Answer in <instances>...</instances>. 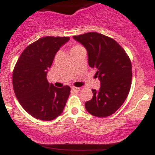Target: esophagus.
Wrapping results in <instances>:
<instances>
[{"mask_svg": "<svg viewBox=\"0 0 155 155\" xmlns=\"http://www.w3.org/2000/svg\"><path fill=\"white\" fill-rule=\"evenodd\" d=\"M71 89L72 91H75V92H78V91H80V88H78V87H75V86H72Z\"/></svg>", "mask_w": 155, "mask_h": 155, "instance_id": "1", "label": "esophagus"}]
</instances>
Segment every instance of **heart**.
I'll return each mask as SVG.
<instances>
[{"instance_id": "heart-1", "label": "heart", "mask_w": 155, "mask_h": 155, "mask_svg": "<svg viewBox=\"0 0 155 155\" xmlns=\"http://www.w3.org/2000/svg\"><path fill=\"white\" fill-rule=\"evenodd\" d=\"M82 48V46H80V45H75V46H73V47L71 48V49H70V52L73 51H75V50H77V49Z\"/></svg>"}]
</instances>
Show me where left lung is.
I'll return each mask as SVG.
<instances>
[{"mask_svg": "<svg viewBox=\"0 0 155 155\" xmlns=\"http://www.w3.org/2000/svg\"><path fill=\"white\" fill-rule=\"evenodd\" d=\"M88 52V65L95 68L101 87L92 89L93 97L85 102V109L97 117H106L117 110L130 92L132 64L124 49L114 39L97 32L73 36Z\"/></svg>", "mask_w": 155, "mask_h": 155, "instance_id": "obj_1", "label": "left lung"}]
</instances>
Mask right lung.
<instances>
[{
  "label": "right lung",
  "mask_w": 155,
  "mask_h": 155,
  "mask_svg": "<svg viewBox=\"0 0 155 155\" xmlns=\"http://www.w3.org/2000/svg\"><path fill=\"white\" fill-rule=\"evenodd\" d=\"M70 37H43L25 48L13 72V86L21 106L33 117L52 120L62 114L70 87L57 88L47 80L55 54Z\"/></svg>",
  "instance_id": "obj_1"
}]
</instances>
